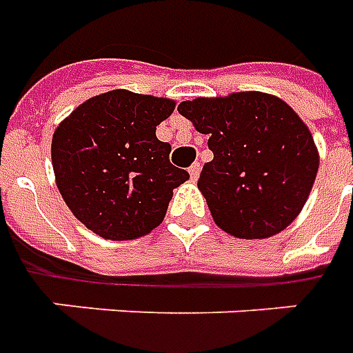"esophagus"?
<instances>
[{"instance_id": "34e87169", "label": "esophagus", "mask_w": 353, "mask_h": 353, "mask_svg": "<svg viewBox=\"0 0 353 353\" xmlns=\"http://www.w3.org/2000/svg\"><path fill=\"white\" fill-rule=\"evenodd\" d=\"M199 171H201V167H199V163H192L190 165V176H192V181H197V176H199Z\"/></svg>"}]
</instances>
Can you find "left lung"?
I'll return each mask as SVG.
<instances>
[{
	"label": "left lung",
	"mask_w": 353,
	"mask_h": 353,
	"mask_svg": "<svg viewBox=\"0 0 353 353\" xmlns=\"http://www.w3.org/2000/svg\"><path fill=\"white\" fill-rule=\"evenodd\" d=\"M209 137L212 159L197 188L216 226L241 239H264L291 224L316 181L319 154L299 114L274 94L232 92L179 104Z\"/></svg>",
	"instance_id": "left-lung-1"
}]
</instances>
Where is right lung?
<instances>
[{
    "mask_svg": "<svg viewBox=\"0 0 353 353\" xmlns=\"http://www.w3.org/2000/svg\"><path fill=\"white\" fill-rule=\"evenodd\" d=\"M174 101L116 89L79 104L52 134L51 159L62 199L77 221L112 241L161 224L172 190L190 179L169 161L156 127Z\"/></svg>",
    "mask_w": 353,
    "mask_h": 353,
    "instance_id": "obj_1",
    "label": "right lung"
}]
</instances>
